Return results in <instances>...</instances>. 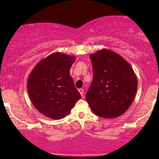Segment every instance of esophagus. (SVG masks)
Returning <instances> with one entry per match:
<instances>
[{"mask_svg": "<svg viewBox=\"0 0 159 159\" xmlns=\"http://www.w3.org/2000/svg\"><path fill=\"white\" fill-rule=\"evenodd\" d=\"M79 92L80 93V95H82V97H83V94H84V90L83 89H79Z\"/></svg>", "mask_w": 159, "mask_h": 159, "instance_id": "obj_1", "label": "esophagus"}]
</instances>
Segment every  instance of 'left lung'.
Masks as SVG:
<instances>
[{
    "instance_id": "8db88e82",
    "label": "left lung",
    "mask_w": 159,
    "mask_h": 159,
    "mask_svg": "<svg viewBox=\"0 0 159 159\" xmlns=\"http://www.w3.org/2000/svg\"><path fill=\"white\" fill-rule=\"evenodd\" d=\"M93 80L85 98L93 114L114 119L132 105L138 79L130 64L115 52L106 48L90 55Z\"/></svg>"
}]
</instances>
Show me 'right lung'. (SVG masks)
<instances>
[{"instance_id": "obj_1", "label": "right lung", "mask_w": 159, "mask_h": 159, "mask_svg": "<svg viewBox=\"0 0 159 159\" xmlns=\"http://www.w3.org/2000/svg\"><path fill=\"white\" fill-rule=\"evenodd\" d=\"M75 56L55 52L35 65L27 80V91L32 104L45 116L64 118L71 112L81 95L70 76Z\"/></svg>"}]
</instances>
